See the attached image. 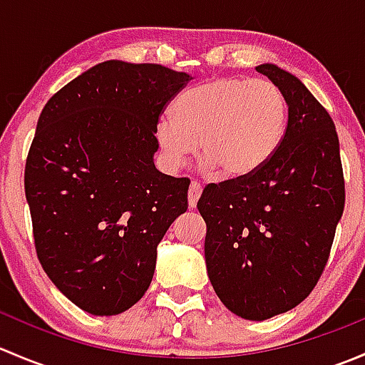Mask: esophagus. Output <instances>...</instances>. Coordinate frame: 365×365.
Wrapping results in <instances>:
<instances>
[{
  "label": "esophagus",
  "instance_id": "esophagus-1",
  "mask_svg": "<svg viewBox=\"0 0 365 365\" xmlns=\"http://www.w3.org/2000/svg\"><path fill=\"white\" fill-rule=\"evenodd\" d=\"M201 192H203V187H201V183L197 182H192L189 187V206L190 208H194V206L197 205V200H200Z\"/></svg>",
  "mask_w": 365,
  "mask_h": 365
}]
</instances>
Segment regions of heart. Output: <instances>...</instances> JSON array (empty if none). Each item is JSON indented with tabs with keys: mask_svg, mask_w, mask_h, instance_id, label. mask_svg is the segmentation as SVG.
Listing matches in <instances>:
<instances>
[{
	"mask_svg": "<svg viewBox=\"0 0 365 365\" xmlns=\"http://www.w3.org/2000/svg\"><path fill=\"white\" fill-rule=\"evenodd\" d=\"M288 127V98L275 83L220 77L185 91L175 116L157 121L155 138L165 160L178 168L196 152L224 176L242 178L263 168Z\"/></svg>",
	"mask_w": 365,
	"mask_h": 365,
	"instance_id": "obj_1",
	"label": "heart"
}]
</instances>
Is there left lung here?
Segmentation results:
<instances>
[{"mask_svg":"<svg viewBox=\"0 0 365 365\" xmlns=\"http://www.w3.org/2000/svg\"><path fill=\"white\" fill-rule=\"evenodd\" d=\"M288 98L284 139L267 164L205 187V259L217 297L263 322L297 307L322 277L344 210L339 139L327 109L286 70L256 67Z\"/></svg>","mask_w":365,"mask_h":365,"instance_id":"8db88e82","label":"left lung"}]
</instances>
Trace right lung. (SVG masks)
<instances>
[{
	"label": "right lung",
	"instance_id": "1",
	"mask_svg": "<svg viewBox=\"0 0 365 365\" xmlns=\"http://www.w3.org/2000/svg\"><path fill=\"white\" fill-rule=\"evenodd\" d=\"M192 79L155 63H98L49 98L24 169L43 272L83 311L141 300L157 245L187 212L189 178L157 171V121Z\"/></svg>",
	"mask_w": 365,
	"mask_h": 365
}]
</instances>
